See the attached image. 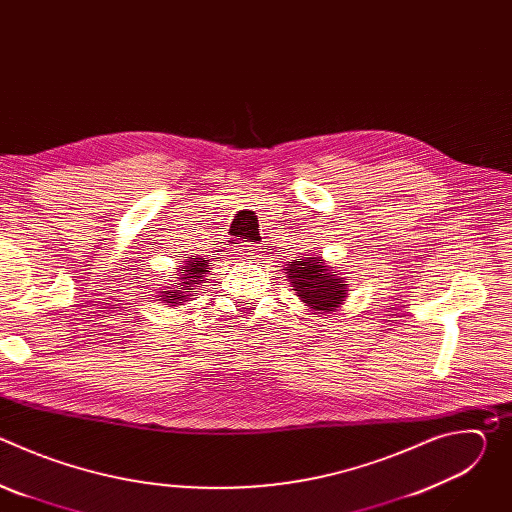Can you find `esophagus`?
<instances>
[{
    "instance_id": "obj_1",
    "label": "esophagus",
    "mask_w": 512,
    "mask_h": 512,
    "mask_svg": "<svg viewBox=\"0 0 512 512\" xmlns=\"http://www.w3.org/2000/svg\"><path fill=\"white\" fill-rule=\"evenodd\" d=\"M237 257L243 259V261H255L259 257V249L255 245H243L237 249Z\"/></svg>"
}]
</instances>
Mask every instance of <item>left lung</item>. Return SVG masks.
<instances>
[{"label": "left lung", "instance_id": "8db88e82", "mask_svg": "<svg viewBox=\"0 0 512 512\" xmlns=\"http://www.w3.org/2000/svg\"><path fill=\"white\" fill-rule=\"evenodd\" d=\"M291 289L314 314H332L344 306L350 296V283L342 273L330 267L322 257H304L287 261L283 267Z\"/></svg>", "mask_w": 512, "mask_h": 512}]
</instances>
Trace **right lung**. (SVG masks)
Listing matches in <instances>:
<instances>
[{"instance_id": "add662e5", "label": "right lung", "mask_w": 512, "mask_h": 512, "mask_svg": "<svg viewBox=\"0 0 512 512\" xmlns=\"http://www.w3.org/2000/svg\"><path fill=\"white\" fill-rule=\"evenodd\" d=\"M210 265L206 257L200 255H190L184 265L178 267L174 281L176 283H168L164 287H160V291H156V297L159 298L158 304H164L166 308H180L188 302H192L194 291L202 287V283L206 281V273H208Z\"/></svg>"}]
</instances>
